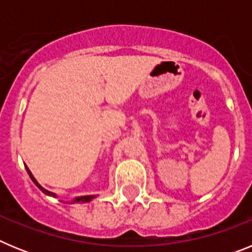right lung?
Returning <instances> with one entry per match:
<instances>
[{
  "label": "right lung",
  "mask_w": 252,
  "mask_h": 252,
  "mask_svg": "<svg viewBox=\"0 0 252 252\" xmlns=\"http://www.w3.org/2000/svg\"><path fill=\"white\" fill-rule=\"evenodd\" d=\"M25 168H26V170H28V174L30 175L31 180H32V182H34V183H35V186H36L37 188H39L40 190H41V192H43V193H45L46 195H51V197H55V194H54V193L49 192V190H46L45 188H43V187H41V186H40L39 183H37V182H36V179H35V178H34V175L31 174V171L29 170V168H28V166L25 165ZM93 198H94V195H84V197H78V198H75V199H74V201H73V202H79V203H87V202L92 201Z\"/></svg>",
  "instance_id": "1"
}]
</instances>
